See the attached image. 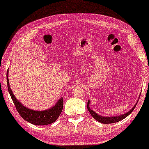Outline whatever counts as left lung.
Here are the masks:
<instances>
[{"label":"left lung","mask_w":149,"mask_h":149,"mask_svg":"<svg viewBox=\"0 0 149 149\" xmlns=\"http://www.w3.org/2000/svg\"><path fill=\"white\" fill-rule=\"evenodd\" d=\"M139 100V99L138 100ZM89 103H90V101L88 100L87 102V109H88V111L90 113L91 115L94 118V119L97 121L98 122H100L102 123H104V124H108V123H116V122L120 121L121 120H123V119H125V117H127L128 115H130L132 113V112L134 111V109H135L136 104H137V102L136 103V104L134 105V107L132 108V109L130 110V111H128L127 113H126L123 115H119V116H115V117H103V116H101L97 114L95 112H94L93 110H91L90 108H89Z\"/></svg>","instance_id":"8db88e82"}]
</instances>
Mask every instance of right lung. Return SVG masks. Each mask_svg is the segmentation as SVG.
I'll return each mask as SVG.
<instances>
[{"instance_id": "obj_1", "label": "right lung", "mask_w": 149, "mask_h": 149, "mask_svg": "<svg viewBox=\"0 0 149 149\" xmlns=\"http://www.w3.org/2000/svg\"><path fill=\"white\" fill-rule=\"evenodd\" d=\"M8 73L9 69L7 72V88L10 95H11L12 100L15 106L16 109L20 116L26 121L36 125H45L54 123L58 119L59 116L62 113L63 109V98L61 97L58 100V102L54 107L49 109L45 111H34V110L28 109L16 99L15 95L12 92L11 87L9 86V79H8Z\"/></svg>"}]
</instances>
